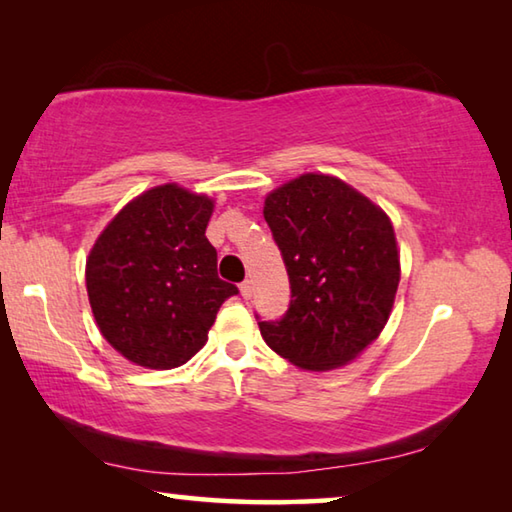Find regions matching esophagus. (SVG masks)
Segmentation results:
<instances>
[{"label":"esophagus","instance_id":"34e87169","mask_svg":"<svg viewBox=\"0 0 512 512\" xmlns=\"http://www.w3.org/2000/svg\"><path fill=\"white\" fill-rule=\"evenodd\" d=\"M239 291H241V296H244L246 300L253 296V282L250 280H246V282H241V287H239Z\"/></svg>","mask_w":512,"mask_h":512}]
</instances>
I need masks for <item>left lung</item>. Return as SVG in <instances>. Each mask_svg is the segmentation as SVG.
Here are the masks:
<instances>
[{
  "label": "left lung",
  "mask_w": 512,
  "mask_h": 512,
  "mask_svg": "<svg viewBox=\"0 0 512 512\" xmlns=\"http://www.w3.org/2000/svg\"><path fill=\"white\" fill-rule=\"evenodd\" d=\"M264 219L280 246L291 305L259 323L268 348L293 366H348L379 339L400 284V250L388 214L329 173H302L266 196Z\"/></svg>",
  "instance_id": "obj_1"
}]
</instances>
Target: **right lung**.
I'll return each mask as SVG.
<instances>
[{"label": "right lung", "mask_w": 512, "mask_h": 512, "mask_svg": "<svg viewBox=\"0 0 512 512\" xmlns=\"http://www.w3.org/2000/svg\"><path fill=\"white\" fill-rule=\"evenodd\" d=\"M212 212L214 198L164 183L121 207L90 248L85 287L94 320L135 366H183L237 293L216 275V250L205 237Z\"/></svg>", "instance_id": "add662e5"}]
</instances>
